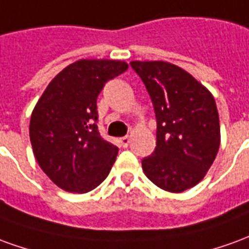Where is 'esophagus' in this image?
Here are the masks:
<instances>
[{
  "mask_svg": "<svg viewBox=\"0 0 249 249\" xmlns=\"http://www.w3.org/2000/svg\"><path fill=\"white\" fill-rule=\"evenodd\" d=\"M119 143H121L122 147H127L128 143H130V138H128V137H122V138L119 139Z\"/></svg>",
  "mask_w": 249,
  "mask_h": 249,
  "instance_id": "esophagus-1",
  "label": "esophagus"
}]
</instances>
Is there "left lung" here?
Segmentation results:
<instances>
[{
	"mask_svg": "<svg viewBox=\"0 0 249 249\" xmlns=\"http://www.w3.org/2000/svg\"><path fill=\"white\" fill-rule=\"evenodd\" d=\"M149 92L157 119V146L142 160L158 188L181 193L205 177L220 147L213 95L190 73L166 61H131Z\"/></svg>",
	"mask_w": 249,
	"mask_h": 249,
	"instance_id": "8db88e82",
	"label": "left lung"
}]
</instances>
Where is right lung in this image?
Here are the masks:
<instances>
[{"instance_id":"obj_1","label":"right lung","mask_w":249,"mask_h":249,"mask_svg":"<svg viewBox=\"0 0 249 249\" xmlns=\"http://www.w3.org/2000/svg\"><path fill=\"white\" fill-rule=\"evenodd\" d=\"M127 68L119 60H79L57 73L37 102L29 124L33 153L65 192L87 193L108 176L118 147L98 131L96 99Z\"/></svg>"}]
</instances>
